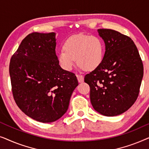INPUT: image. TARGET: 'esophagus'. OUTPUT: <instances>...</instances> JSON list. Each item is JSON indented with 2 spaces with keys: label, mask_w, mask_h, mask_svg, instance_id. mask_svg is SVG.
<instances>
[{
  "label": "esophagus",
  "mask_w": 149,
  "mask_h": 149,
  "mask_svg": "<svg viewBox=\"0 0 149 149\" xmlns=\"http://www.w3.org/2000/svg\"><path fill=\"white\" fill-rule=\"evenodd\" d=\"M77 79H78V81L79 83H82L84 81V77H83V75H80V74H77Z\"/></svg>",
  "instance_id": "34e87169"
}]
</instances>
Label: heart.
<instances>
[{"label":"heart","instance_id":"b5f03b06","mask_svg":"<svg viewBox=\"0 0 149 149\" xmlns=\"http://www.w3.org/2000/svg\"><path fill=\"white\" fill-rule=\"evenodd\" d=\"M64 50L59 52L58 58L64 70L70 71L75 66L85 70H93L100 65L103 59L104 47L96 36L77 34L70 36L64 44Z\"/></svg>","mask_w":149,"mask_h":149}]
</instances>
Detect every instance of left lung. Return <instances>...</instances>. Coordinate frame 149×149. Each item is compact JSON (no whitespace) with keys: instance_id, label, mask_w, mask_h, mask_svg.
Wrapping results in <instances>:
<instances>
[{"instance_id":"left-lung-1","label":"left lung","mask_w":149,"mask_h":149,"mask_svg":"<svg viewBox=\"0 0 149 149\" xmlns=\"http://www.w3.org/2000/svg\"><path fill=\"white\" fill-rule=\"evenodd\" d=\"M105 44L100 66L85 77L90 87L95 111L114 117L127 111L135 102L143 77V64L138 49L129 36L111 29H98Z\"/></svg>"}]
</instances>
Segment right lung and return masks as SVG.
Wrapping results in <instances>:
<instances>
[{"label":"right lung","instance_id":"right-lung-1","mask_svg":"<svg viewBox=\"0 0 149 149\" xmlns=\"http://www.w3.org/2000/svg\"><path fill=\"white\" fill-rule=\"evenodd\" d=\"M55 32H32L11 59L9 74L17 107L36 121L52 123L68 109L79 85L74 73L61 68L56 54Z\"/></svg>","mask_w":149,"mask_h":149}]
</instances>
